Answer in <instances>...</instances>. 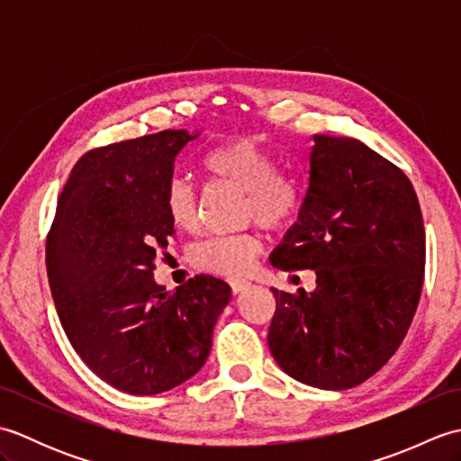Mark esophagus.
<instances>
[{
  "label": "esophagus",
  "instance_id": "esophagus-1",
  "mask_svg": "<svg viewBox=\"0 0 461 461\" xmlns=\"http://www.w3.org/2000/svg\"><path fill=\"white\" fill-rule=\"evenodd\" d=\"M230 287H231V293H233V295H240V293H243L246 289H249V283H248V281H231V283H230Z\"/></svg>",
  "mask_w": 461,
  "mask_h": 461
}]
</instances>
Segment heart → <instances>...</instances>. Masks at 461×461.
I'll use <instances>...</instances> for the list:
<instances>
[{"label":"heart","instance_id":"b5f03b06","mask_svg":"<svg viewBox=\"0 0 461 461\" xmlns=\"http://www.w3.org/2000/svg\"><path fill=\"white\" fill-rule=\"evenodd\" d=\"M203 170L248 194L246 215L263 228L277 230L297 210L293 185L283 178L279 164L261 146L248 139L225 140L203 156ZM164 210L176 230H192L198 218V202L188 180L174 178L166 185ZM259 253V241L249 233L212 236L192 249V263L198 269L223 277H241Z\"/></svg>","mask_w":461,"mask_h":461}]
</instances>
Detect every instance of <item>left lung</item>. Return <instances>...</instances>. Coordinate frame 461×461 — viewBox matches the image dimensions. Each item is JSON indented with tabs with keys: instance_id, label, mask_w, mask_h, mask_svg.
<instances>
[{
	"instance_id": "8db88e82",
	"label": "left lung",
	"mask_w": 461,
	"mask_h": 461,
	"mask_svg": "<svg viewBox=\"0 0 461 461\" xmlns=\"http://www.w3.org/2000/svg\"><path fill=\"white\" fill-rule=\"evenodd\" d=\"M269 261L317 276L311 293L271 287L281 370L322 390L362 384L404 340L422 293L426 233L408 176L365 142L315 134L297 221Z\"/></svg>"
}]
</instances>
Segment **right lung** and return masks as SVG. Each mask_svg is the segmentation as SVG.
Instances as JSON below:
<instances>
[{
	"instance_id": "1",
	"label": "right lung",
	"mask_w": 461,
	"mask_h": 461,
	"mask_svg": "<svg viewBox=\"0 0 461 461\" xmlns=\"http://www.w3.org/2000/svg\"><path fill=\"white\" fill-rule=\"evenodd\" d=\"M198 134L162 131L81 156L47 236L49 287L67 337L126 394H160L192 378L231 299L218 277L195 276L168 293L152 273L176 233L164 210L174 160Z\"/></svg>"
}]
</instances>
